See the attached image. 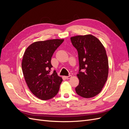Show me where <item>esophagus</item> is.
<instances>
[{"label":"esophagus","mask_w":129,"mask_h":129,"mask_svg":"<svg viewBox=\"0 0 129 129\" xmlns=\"http://www.w3.org/2000/svg\"><path fill=\"white\" fill-rule=\"evenodd\" d=\"M71 77H72V75H69V76H65V78L66 79H71Z\"/></svg>","instance_id":"esophagus-1"}]
</instances>
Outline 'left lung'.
Here are the masks:
<instances>
[{"label": "left lung", "mask_w": 129, "mask_h": 129, "mask_svg": "<svg viewBox=\"0 0 129 129\" xmlns=\"http://www.w3.org/2000/svg\"><path fill=\"white\" fill-rule=\"evenodd\" d=\"M71 40L79 55V84L76 92L84 98H91L101 91L108 79L106 50L98 39L91 34L73 37Z\"/></svg>", "instance_id": "1"}]
</instances>
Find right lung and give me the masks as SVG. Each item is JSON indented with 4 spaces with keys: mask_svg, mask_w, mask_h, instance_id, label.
<instances>
[{
    "mask_svg": "<svg viewBox=\"0 0 129 129\" xmlns=\"http://www.w3.org/2000/svg\"><path fill=\"white\" fill-rule=\"evenodd\" d=\"M64 39L35 42L26 49L21 67L25 80L30 91L42 100L52 99L59 90L62 82L55 71L50 73L51 58Z\"/></svg>",
    "mask_w": 129,
    "mask_h": 129,
    "instance_id": "right-lung-1",
    "label": "right lung"
}]
</instances>
